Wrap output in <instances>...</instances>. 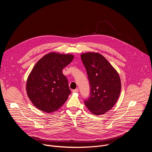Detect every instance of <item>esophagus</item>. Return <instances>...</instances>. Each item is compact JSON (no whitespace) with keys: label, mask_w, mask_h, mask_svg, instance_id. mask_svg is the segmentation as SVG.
Here are the masks:
<instances>
[{"label":"esophagus","mask_w":152,"mask_h":152,"mask_svg":"<svg viewBox=\"0 0 152 152\" xmlns=\"http://www.w3.org/2000/svg\"><path fill=\"white\" fill-rule=\"evenodd\" d=\"M78 92H79V90H78L77 88H76V89L73 90V93H78Z\"/></svg>","instance_id":"obj_1"}]
</instances>
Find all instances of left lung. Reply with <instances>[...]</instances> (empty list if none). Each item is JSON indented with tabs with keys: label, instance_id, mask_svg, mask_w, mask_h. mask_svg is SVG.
<instances>
[{
	"label": "left lung",
	"instance_id": "obj_1",
	"mask_svg": "<svg viewBox=\"0 0 152 152\" xmlns=\"http://www.w3.org/2000/svg\"><path fill=\"white\" fill-rule=\"evenodd\" d=\"M87 73L91 88L89 98L84 102L96 115L104 114L116 103L121 92L118 72L101 54L87 52L80 55Z\"/></svg>",
	"mask_w": 152,
	"mask_h": 152
}]
</instances>
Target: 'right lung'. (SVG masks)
<instances>
[{"label": "right lung", "instance_id": "add662e5", "mask_svg": "<svg viewBox=\"0 0 152 152\" xmlns=\"http://www.w3.org/2000/svg\"><path fill=\"white\" fill-rule=\"evenodd\" d=\"M73 58L72 54L51 52L36 63L28 77L26 88L29 99L38 110L52 113L67 101L71 91L62 70Z\"/></svg>", "mask_w": 152, "mask_h": 152}]
</instances>
